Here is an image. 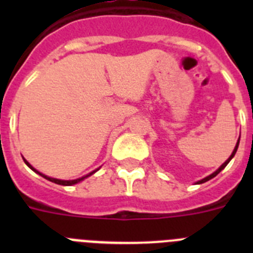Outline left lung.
<instances>
[{"label":"left lung","mask_w":253,"mask_h":253,"mask_svg":"<svg viewBox=\"0 0 253 253\" xmlns=\"http://www.w3.org/2000/svg\"><path fill=\"white\" fill-rule=\"evenodd\" d=\"M238 144H240V138H238V140H237V144H236V147H234L233 152H232V154H231V156H229V158H228V160H227V161H225V162H224V163H223L222 166L219 167V169H216V171H215V172H213V173H211V175L207 176V177H204V178H203V180L198 181V182H196V184H203V182H207V181H209V180H210V178H213V177H215V176H216V175H218L219 172L222 171V169H224V167H225V166H227L228 163H229V161H231V160H232V158H233V157H234V154H236L237 149H238Z\"/></svg>","instance_id":"obj_1"}]
</instances>
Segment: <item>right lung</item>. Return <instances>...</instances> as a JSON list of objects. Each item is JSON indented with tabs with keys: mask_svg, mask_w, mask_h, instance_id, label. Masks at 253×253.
<instances>
[{
	"mask_svg": "<svg viewBox=\"0 0 253 253\" xmlns=\"http://www.w3.org/2000/svg\"><path fill=\"white\" fill-rule=\"evenodd\" d=\"M24 162H25L26 165H28V167H30V169H33V171H34V172H37L38 175L43 176L44 178H46V180L51 181V182H54V184H58V185H63V186H72V185H76V184H78V182H81V181H82V180H84V178L90 177L91 175H93V173H95L96 171H99V169H93V171H92V172H90V173H88V175H84V176H82V177H80V178H76V180H59V178L49 177V176L44 175V173H42V172H39V171H38V169H35L34 167L31 166L30 163H29L28 161L25 160V158H24Z\"/></svg>",
	"mask_w": 253,
	"mask_h": 253,
	"instance_id": "obj_1",
	"label": "right lung"
}]
</instances>
